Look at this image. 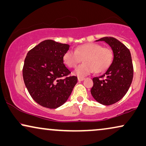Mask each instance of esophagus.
Returning <instances> with one entry per match:
<instances>
[{"label": "esophagus", "mask_w": 146, "mask_h": 146, "mask_svg": "<svg viewBox=\"0 0 146 146\" xmlns=\"http://www.w3.org/2000/svg\"><path fill=\"white\" fill-rule=\"evenodd\" d=\"M78 81L79 82H82V81H84V79H85V78H84V77H78Z\"/></svg>", "instance_id": "esophagus-1"}]
</instances>
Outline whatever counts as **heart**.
<instances>
[{
  "label": "heart",
  "instance_id": "b5f03b06",
  "mask_svg": "<svg viewBox=\"0 0 146 146\" xmlns=\"http://www.w3.org/2000/svg\"><path fill=\"white\" fill-rule=\"evenodd\" d=\"M84 60L73 71V74L83 77L94 71L99 73L106 71L113 60V53L109 48L102 47L98 44L86 43L79 45L75 51L67 50L63 55V60L68 67L74 68Z\"/></svg>",
  "mask_w": 146,
  "mask_h": 146
}]
</instances>
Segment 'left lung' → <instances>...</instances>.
I'll use <instances>...</instances> for the list:
<instances>
[{"label": "left lung", "mask_w": 146, "mask_h": 146, "mask_svg": "<svg viewBox=\"0 0 146 146\" xmlns=\"http://www.w3.org/2000/svg\"><path fill=\"white\" fill-rule=\"evenodd\" d=\"M96 41H104L113 52V60L102 75L94 77L91 94L98 102L111 105L119 101L128 91L133 77L129 50L112 37H104Z\"/></svg>", "instance_id": "8db88e82"}]
</instances>
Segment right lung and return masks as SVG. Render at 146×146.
<instances>
[{
    "label": "right lung",
    "mask_w": 146,
    "mask_h": 146,
    "mask_svg": "<svg viewBox=\"0 0 146 146\" xmlns=\"http://www.w3.org/2000/svg\"><path fill=\"white\" fill-rule=\"evenodd\" d=\"M69 44L46 40L31 49L25 58L23 77L29 94L42 106L56 108L65 103L77 82L63 63Z\"/></svg>",
    "instance_id": "1"
}]
</instances>
